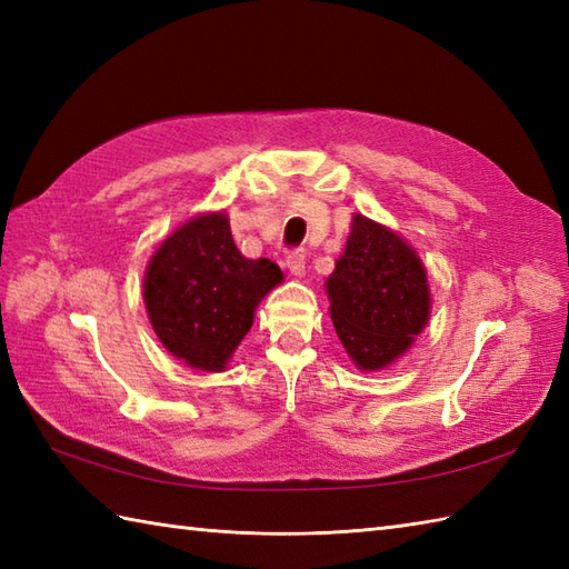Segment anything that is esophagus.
Masks as SVG:
<instances>
[{
    "mask_svg": "<svg viewBox=\"0 0 569 569\" xmlns=\"http://www.w3.org/2000/svg\"><path fill=\"white\" fill-rule=\"evenodd\" d=\"M286 266H288V271H291L296 278L306 276V253L303 251H291L286 257Z\"/></svg>",
    "mask_w": 569,
    "mask_h": 569,
    "instance_id": "esophagus-1",
    "label": "esophagus"
}]
</instances>
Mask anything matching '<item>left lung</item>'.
Returning <instances> with one entry per match:
<instances>
[{
  "mask_svg": "<svg viewBox=\"0 0 569 569\" xmlns=\"http://www.w3.org/2000/svg\"><path fill=\"white\" fill-rule=\"evenodd\" d=\"M325 288L337 337L361 371L406 355L430 318L428 273L413 247L359 212Z\"/></svg>",
  "mask_w": 569,
  "mask_h": 569,
  "instance_id": "left-lung-1",
  "label": "left lung"
}]
</instances>
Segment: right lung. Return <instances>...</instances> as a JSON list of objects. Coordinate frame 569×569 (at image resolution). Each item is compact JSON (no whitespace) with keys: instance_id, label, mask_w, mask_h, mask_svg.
Here are the masks:
<instances>
[{"instance_id":"1","label":"right lung","mask_w":569,"mask_h":569,"mask_svg":"<svg viewBox=\"0 0 569 569\" xmlns=\"http://www.w3.org/2000/svg\"><path fill=\"white\" fill-rule=\"evenodd\" d=\"M283 281L271 259L241 257L224 212H204L161 241L143 303L161 345L200 371H224L259 300Z\"/></svg>"}]
</instances>
